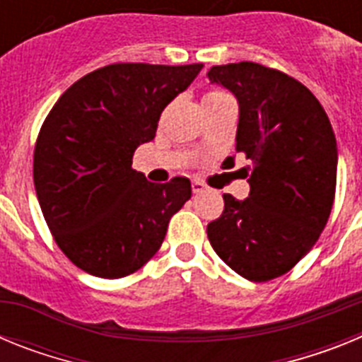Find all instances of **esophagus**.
Returning <instances> with one entry per match:
<instances>
[{
	"instance_id": "obj_1",
	"label": "esophagus",
	"mask_w": 362,
	"mask_h": 362,
	"mask_svg": "<svg viewBox=\"0 0 362 362\" xmlns=\"http://www.w3.org/2000/svg\"><path fill=\"white\" fill-rule=\"evenodd\" d=\"M206 190V187H204L203 183H201V181H192V192H194V194H201V192H204Z\"/></svg>"
}]
</instances>
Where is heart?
<instances>
[{"label":"heart","instance_id":"heart-1","mask_svg":"<svg viewBox=\"0 0 362 362\" xmlns=\"http://www.w3.org/2000/svg\"><path fill=\"white\" fill-rule=\"evenodd\" d=\"M216 95H225L223 92H210V94H206V98H216Z\"/></svg>","mask_w":362,"mask_h":362}]
</instances>
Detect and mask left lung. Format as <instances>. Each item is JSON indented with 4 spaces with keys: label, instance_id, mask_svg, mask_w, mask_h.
Listing matches in <instances>:
<instances>
[{
    "label": "left lung",
    "instance_id": "8db88e82",
    "mask_svg": "<svg viewBox=\"0 0 362 362\" xmlns=\"http://www.w3.org/2000/svg\"><path fill=\"white\" fill-rule=\"evenodd\" d=\"M239 103L235 152L252 166L250 194H225V210L206 226L209 241L233 272L270 281L292 270L330 217L337 179V143L317 98L279 70L252 62L209 70Z\"/></svg>",
    "mask_w": 362,
    "mask_h": 362
}]
</instances>
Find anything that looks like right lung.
I'll list each match as a JSON object with an SVG mask.
<instances>
[{"label": "right lung", "mask_w": 362, "mask_h": 362, "mask_svg": "<svg viewBox=\"0 0 362 362\" xmlns=\"http://www.w3.org/2000/svg\"><path fill=\"white\" fill-rule=\"evenodd\" d=\"M201 69L103 66L74 83L45 119L34 150L37 201L57 246L86 274L119 279L139 270L190 199L187 177L150 183L132 158Z\"/></svg>", "instance_id": "1"}]
</instances>
